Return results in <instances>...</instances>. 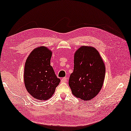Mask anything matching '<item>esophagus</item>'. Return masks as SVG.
<instances>
[{
    "mask_svg": "<svg viewBox=\"0 0 131 131\" xmlns=\"http://www.w3.org/2000/svg\"><path fill=\"white\" fill-rule=\"evenodd\" d=\"M67 78H66V77H65V78H63L61 79V82H67Z\"/></svg>",
    "mask_w": 131,
    "mask_h": 131,
    "instance_id": "34e87169",
    "label": "esophagus"
}]
</instances>
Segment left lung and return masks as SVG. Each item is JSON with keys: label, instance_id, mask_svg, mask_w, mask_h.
<instances>
[{"label": "left lung", "instance_id": "8db88e82", "mask_svg": "<svg viewBox=\"0 0 131 131\" xmlns=\"http://www.w3.org/2000/svg\"><path fill=\"white\" fill-rule=\"evenodd\" d=\"M105 67L95 48L83 46L74 53V70L69 84L77 98L88 101L97 95L103 86Z\"/></svg>", "mask_w": 131, "mask_h": 131}]
</instances>
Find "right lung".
Segmentation results:
<instances>
[{"instance_id":"right-lung-1","label":"right lung","mask_w":131,"mask_h":131,"mask_svg":"<svg viewBox=\"0 0 131 131\" xmlns=\"http://www.w3.org/2000/svg\"><path fill=\"white\" fill-rule=\"evenodd\" d=\"M51 57L52 51L46 46H40L31 51L25 63V86L37 100L49 99L60 82L51 66Z\"/></svg>"}]
</instances>
